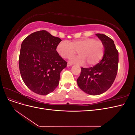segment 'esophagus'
Returning a JSON list of instances; mask_svg holds the SVG:
<instances>
[{
	"label": "esophagus",
	"mask_w": 135,
	"mask_h": 135,
	"mask_svg": "<svg viewBox=\"0 0 135 135\" xmlns=\"http://www.w3.org/2000/svg\"><path fill=\"white\" fill-rule=\"evenodd\" d=\"M72 64H70V63H68V65H67V66H71Z\"/></svg>",
	"instance_id": "1"
}]
</instances>
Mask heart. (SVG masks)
Masks as SVG:
<instances>
[{
    "mask_svg": "<svg viewBox=\"0 0 135 135\" xmlns=\"http://www.w3.org/2000/svg\"><path fill=\"white\" fill-rule=\"evenodd\" d=\"M56 51L63 59H70L76 54L79 55L72 59L70 62L79 65L86 64L87 66H95L103 59L105 46L100 40L86 38L72 40L70 42L62 41L56 47Z\"/></svg>",
    "mask_w": 135,
    "mask_h": 135,
    "instance_id": "heart-1",
    "label": "heart"
}]
</instances>
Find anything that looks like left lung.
I'll return each instance as SVG.
<instances>
[{
	"instance_id": "left-lung-1",
	"label": "left lung",
	"mask_w": 135,
	"mask_h": 135,
	"mask_svg": "<svg viewBox=\"0 0 135 135\" xmlns=\"http://www.w3.org/2000/svg\"><path fill=\"white\" fill-rule=\"evenodd\" d=\"M96 35L104 44L103 59L93 67L81 68L76 80L81 90L93 96L104 93L112 86L117 74L119 61L118 52L113 40L104 34Z\"/></svg>"
}]
</instances>
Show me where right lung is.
Listing matches in <instances>:
<instances>
[{"label": "right lung", "mask_w": 135, "mask_h": 135, "mask_svg": "<svg viewBox=\"0 0 135 135\" xmlns=\"http://www.w3.org/2000/svg\"><path fill=\"white\" fill-rule=\"evenodd\" d=\"M61 41L42 30L31 34L21 44L20 74L26 86L35 93L46 95L58 86L60 73L67 66L56 50Z\"/></svg>", "instance_id": "add662e5"}]
</instances>
